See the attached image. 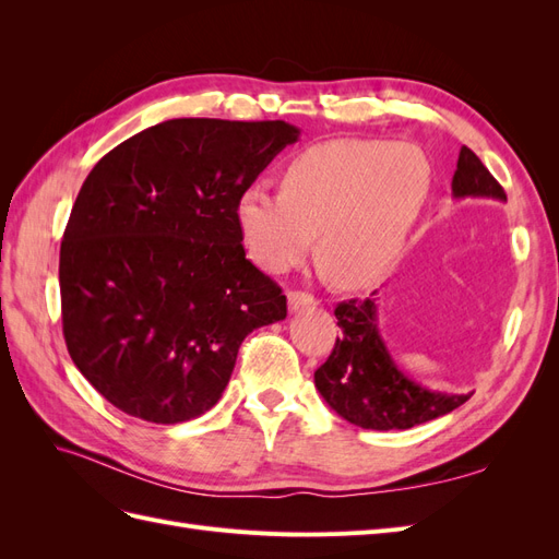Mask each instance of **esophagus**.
I'll return each mask as SVG.
<instances>
[{
	"mask_svg": "<svg viewBox=\"0 0 559 559\" xmlns=\"http://www.w3.org/2000/svg\"><path fill=\"white\" fill-rule=\"evenodd\" d=\"M286 300H289V310L292 312H298L302 308H314L317 306V298L306 294V292H289V296H286Z\"/></svg>",
	"mask_w": 559,
	"mask_h": 559,
	"instance_id": "obj_1",
	"label": "esophagus"
}]
</instances>
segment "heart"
I'll return each instance as SVG.
<instances>
[{"label": "heart", "mask_w": 559, "mask_h": 559, "mask_svg": "<svg viewBox=\"0 0 559 559\" xmlns=\"http://www.w3.org/2000/svg\"><path fill=\"white\" fill-rule=\"evenodd\" d=\"M433 167L411 142L333 140L286 163L280 193L251 183L235 200V224L251 261L286 273L314 249L345 289L380 282L427 205Z\"/></svg>", "instance_id": "1"}]
</instances>
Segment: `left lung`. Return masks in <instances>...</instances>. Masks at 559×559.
Wrapping results in <instances>:
<instances>
[{
    "label": "left lung",
    "mask_w": 559,
    "mask_h": 559,
    "mask_svg": "<svg viewBox=\"0 0 559 559\" xmlns=\"http://www.w3.org/2000/svg\"><path fill=\"white\" fill-rule=\"evenodd\" d=\"M452 195L506 202L501 183L480 158L462 146ZM376 296V294H373ZM352 298L335 308L341 337L314 370V384L331 408L361 429H411L460 408L471 394L433 392L411 380L389 354L378 326V298Z\"/></svg>",
    "instance_id": "8db88e82"
}]
</instances>
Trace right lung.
<instances>
[{
  "mask_svg": "<svg viewBox=\"0 0 559 559\" xmlns=\"http://www.w3.org/2000/svg\"><path fill=\"white\" fill-rule=\"evenodd\" d=\"M300 130L173 118L99 158L60 245L70 357L118 411L179 425L222 399L245 337L286 296L245 257L235 200Z\"/></svg>",
  "mask_w": 559,
  "mask_h": 559,
  "instance_id": "right-lung-1",
  "label": "right lung"
}]
</instances>
